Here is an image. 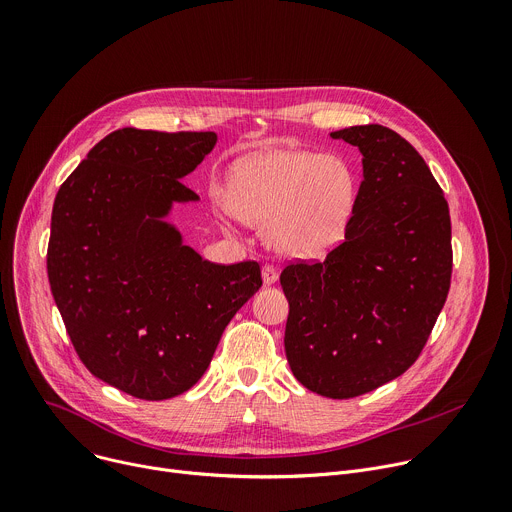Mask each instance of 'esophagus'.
Here are the masks:
<instances>
[{
    "label": "esophagus",
    "instance_id": "34e87169",
    "mask_svg": "<svg viewBox=\"0 0 512 512\" xmlns=\"http://www.w3.org/2000/svg\"><path fill=\"white\" fill-rule=\"evenodd\" d=\"M261 273H263V281H265L267 285H269V283H275L277 277H279V271H277L273 265H269V263L263 265V271H261Z\"/></svg>",
    "mask_w": 512,
    "mask_h": 512
}]
</instances>
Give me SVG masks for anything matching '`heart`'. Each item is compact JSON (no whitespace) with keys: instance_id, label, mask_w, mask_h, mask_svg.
<instances>
[{"instance_id":"1","label":"heart","mask_w":512,"mask_h":512,"mask_svg":"<svg viewBox=\"0 0 512 512\" xmlns=\"http://www.w3.org/2000/svg\"><path fill=\"white\" fill-rule=\"evenodd\" d=\"M223 200L241 221L267 223L265 237L277 251L320 259L344 243L358 184L340 156L267 150L231 168Z\"/></svg>"}]
</instances>
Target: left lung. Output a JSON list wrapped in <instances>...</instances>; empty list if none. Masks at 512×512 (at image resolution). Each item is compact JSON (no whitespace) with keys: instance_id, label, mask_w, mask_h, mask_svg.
Masks as SVG:
<instances>
[{"instance_id":"8db88e82","label":"left lung","mask_w":512,"mask_h":512,"mask_svg":"<svg viewBox=\"0 0 512 512\" xmlns=\"http://www.w3.org/2000/svg\"><path fill=\"white\" fill-rule=\"evenodd\" d=\"M330 135L360 150L364 180L344 243L281 271L283 342L306 389L350 399L421 354L450 291L452 223L440 184L399 133L375 123Z\"/></svg>"}]
</instances>
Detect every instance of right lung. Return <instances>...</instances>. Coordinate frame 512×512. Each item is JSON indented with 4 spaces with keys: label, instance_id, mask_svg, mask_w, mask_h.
<instances>
[{
    "label": "right lung",
    "instance_id": "1",
    "mask_svg": "<svg viewBox=\"0 0 512 512\" xmlns=\"http://www.w3.org/2000/svg\"><path fill=\"white\" fill-rule=\"evenodd\" d=\"M214 131L123 127L103 137L60 186L48 281L85 367L145 401L182 395L208 369L227 324L259 291L257 261L218 265L166 223Z\"/></svg>",
    "mask_w": 512,
    "mask_h": 512
}]
</instances>
